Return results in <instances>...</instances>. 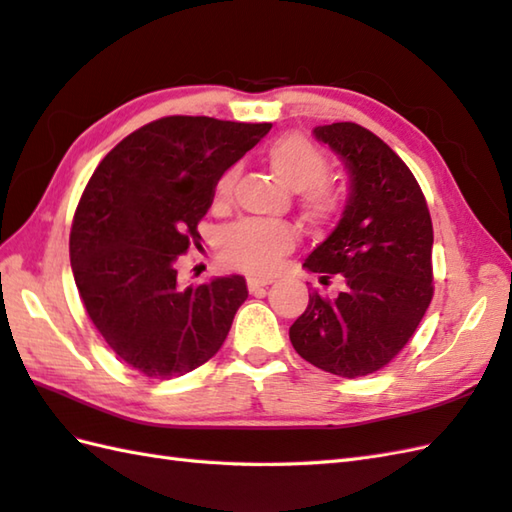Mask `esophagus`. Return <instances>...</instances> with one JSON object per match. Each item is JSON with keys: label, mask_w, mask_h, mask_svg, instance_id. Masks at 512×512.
<instances>
[{"label": "esophagus", "mask_w": 512, "mask_h": 512, "mask_svg": "<svg viewBox=\"0 0 512 512\" xmlns=\"http://www.w3.org/2000/svg\"><path fill=\"white\" fill-rule=\"evenodd\" d=\"M248 288L250 290H257V288H264L268 284H273V277H266V275H248Z\"/></svg>", "instance_id": "obj_1"}]
</instances>
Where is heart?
I'll return each instance as SVG.
<instances>
[{"label": "heart", "instance_id": "1", "mask_svg": "<svg viewBox=\"0 0 512 512\" xmlns=\"http://www.w3.org/2000/svg\"><path fill=\"white\" fill-rule=\"evenodd\" d=\"M266 160L275 176L290 187L299 191L303 209L310 217L323 220L336 206L334 191L323 184L325 156L323 151L310 143L301 134H286L270 143L266 149ZM237 178V167H228L215 182V202H226L231 198L233 184ZM295 244V233L286 224L244 220L228 228L222 237V257L228 264L264 273L273 268L279 257L288 253Z\"/></svg>", "mask_w": 512, "mask_h": 512}]
</instances>
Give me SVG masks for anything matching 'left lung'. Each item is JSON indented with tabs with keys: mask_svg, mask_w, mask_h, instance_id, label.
<instances>
[{
	"mask_svg": "<svg viewBox=\"0 0 512 512\" xmlns=\"http://www.w3.org/2000/svg\"><path fill=\"white\" fill-rule=\"evenodd\" d=\"M347 173V200L332 233L303 262L321 284L336 277L334 299L310 295L290 325L301 358L343 378L378 372L407 345L427 312L433 226L413 173L369 129L332 123L312 129Z\"/></svg>",
	"mask_w": 512,
	"mask_h": 512,
	"instance_id": "left-lung-1",
	"label": "left lung"
}]
</instances>
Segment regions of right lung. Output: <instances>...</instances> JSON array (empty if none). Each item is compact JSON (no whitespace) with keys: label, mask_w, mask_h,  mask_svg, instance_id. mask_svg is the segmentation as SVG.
I'll return each instance as SVG.
<instances>
[{"label":"right lung","mask_w":512,"mask_h":512,"mask_svg":"<svg viewBox=\"0 0 512 512\" xmlns=\"http://www.w3.org/2000/svg\"><path fill=\"white\" fill-rule=\"evenodd\" d=\"M270 123L167 116L121 140L96 167L70 233L72 275L114 354L151 378H176L220 350L248 297L242 275L178 281L200 239L215 182Z\"/></svg>","instance_id":"add662e5"}]
</instances>
